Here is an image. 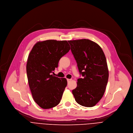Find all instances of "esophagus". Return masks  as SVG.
<instances>
[{
  "label": "esophagus",
  "instance_id": "esophagus-1",
  "mask_svg": "<svg viewBox=\"0 0 133 133\" xmlns=\"http://www.w3.org/2000/svg\"><path fill=\"white\" fill-rule=\"evenodd\" d=\"M67 82H69L70 81L72 80V79H69V78H67Z\"/></svg>",
  "mask_w": 133,
  "mask_h": 133
}]
</instances>
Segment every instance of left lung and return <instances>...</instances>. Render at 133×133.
<instances>
[{
    "label": "left lung",
    "instance_id": "left-lung-1",
    "mask_svg": "<svg viewBox=\"0 0 133 133\" xmlns=\"http://www.w3.org/2000/svg\"><path fill=\"white\" fill-rule=\"evenodd\" d=\"M71 51L82 78L77 79L72 90L76 102L85 107H92L103 96L109 78L104 53L100 46L89 39L69 41Z\"/></svg>",
    "mask_w": 133,
    "mask_h": 133
}]
</instances>
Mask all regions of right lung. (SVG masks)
Masks as SVG:
<instances>
[{
	"label": "right lung",
	"mask_w": 133,
	"mask_h": 133,
	"mask_svg": "<svg viewBox=\"0 0 133 133\" xmlns=\"http://www.w3.org/2000/svg\"><path fill=\"white\" fill-rule=\"evenodd\" d=\"M70 49L67 41L46 40L35 44L29 55L26 66L29 86L34 101L43 109L55 107L61 101L67 79L52 73Z\"/></svg>",
	"instance_id": "obj_1"
}]
</instances>
